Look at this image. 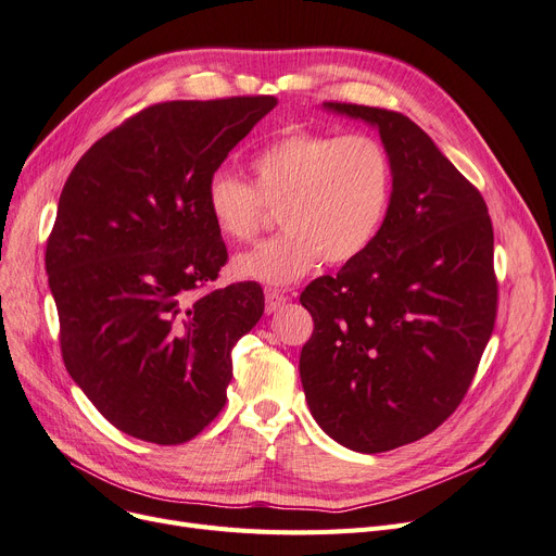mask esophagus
I'll return each mask as SVG.
<instances>
[{"label": "esophagus", "instance_id": "esophagus-1", "mask_svg": "<svg viewBox=\"0 0 556 556\" xmlns=\"http://www.w3.org/2000/svg\"><path fill=\"white\" fill-rule=\"evenodd\" d=\"M285 303H287V296H285L282 292H278V290H269V292H266V296H264L266 315H274V313H278V309H280Z\"/></svg>", "mask_w": 556, "mask_h": 556}]
</instances>
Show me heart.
Instances as JSON below:
<instances>
[{
    "label": "heart",
    "mask_w": 556,
    "mask_h": 556,
    "mask_svg": "<svg viewBox=\"0 0 556 556\" xmlns=\"http://www.w3.org/2000/svg\"><path fill=\"white\" fill-rule=\"evenodd\" d=\"M251 175L253 185L216 170L205 207L228 241H251L264 207L280 210L285 232L232 260L235 276L264 285H292L321 257L330 266L363 257L383 228L394 191L390 154L367 135L287 131L253 154Z\"/></svg>",
    "instance_id": "heart-1"
}]
</instances>
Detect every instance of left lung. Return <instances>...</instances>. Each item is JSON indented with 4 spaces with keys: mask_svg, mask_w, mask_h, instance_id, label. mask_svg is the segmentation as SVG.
<instances>
[{
    "mask_svg": "<svg viewBox=\"0 0 556 556\" xmlns=\"http://www.w3.org/2000/svg\"><path fill=\"white\" fill-rule=\"evenodd\" d=\"M324 109L379 129L394 191L367 253L301 294L315 330L299 371L317 425L379 454L435 431L475 379L497 315L493 224L481 193L410 118Z\"/></svg>",
    "mask_w": 556,
    "mask_h": 556,
    "instance_id": "8db88e82",
    "label": "left lung"
}]
</instances>
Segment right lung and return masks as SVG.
<instances>
[{
	"mask_svg": "<svg viewBox=\"0 0 556 556\" xmlns=\"http://www.w3.org/2000/svg\"><path fill=\"white\" fill-rule=\"evenodd\" d=\"M274 96L152 104L65 180L46 269L73 381L123 433L180 445L226 406L230 351L260 321L257 282L205 287L228 262L207 180Z\"/></svg>",
	"mask_w": 556,
	"mask_h": 556,
	"instance_id": "1",
	"label": "right lung"
}]
</instances>
